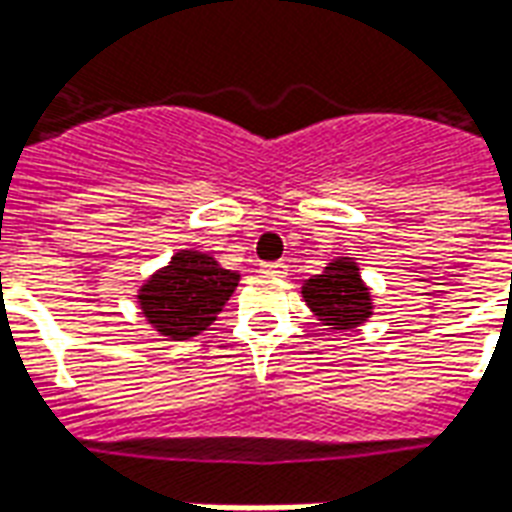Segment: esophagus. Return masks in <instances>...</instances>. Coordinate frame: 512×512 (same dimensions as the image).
<instances>
[{
	"label": "esophagus",
	"instance_id": "34e87169",
	"mask_svg": "<svg viewBox=\"0 0 512 512\" xmlns=\"http://www.w3.org/2000/svg\"><path fill=\"white\" fill-rule=\"evenodd\" d=\"M260 271L268 274V277H285V274H288V266H285V263H260Z\"/></svg>",
	"mask_w": 512,
	"mask_h": 512
}]
</instances>
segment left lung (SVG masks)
<instances>
[{
	"instance_id": "8db88e82",
	"label": "left lung",
	"mask_w": 512,
	"mask_h": 512,
	"mask_svg": "<svg viewBox=\"0 0 512 512\" xmlns=\"http://www.w3.org/2000/svg\"><path fill=\"white\" fill-rule=\"evenodd\" d=\"M301 296L321 326L334 334L354 332L373 318V290L354 257H334L321 274L301 282Z\"/></svg>"
}]
</instances>
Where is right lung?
Masks as SVG:
<instances>
[{
	"mask_svg": "<svg viewBox=\"0 0 512 512\" xmlns=\"http://www.w3.org/2000/svg\"><path fill=\"white\" fill-rule=\"evenodd\" d=\"M238 271L200 249H178L136 290L147 326L167 340H191L205 332L238 288Z\"/></svg>",
	"mask_w": 512,
	"mask_h": 512,
	"instance_id": "1",
	"label": "right lung"
}]
</instances>
